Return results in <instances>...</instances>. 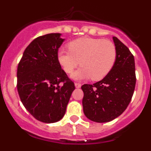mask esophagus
Instances as JSON below:
<instances>
[{
	"label": "esophagus",
	"mask_w": 151,
	"mask_h": 151,
	"mask_svg": "<svg viewBox=\"0 0 151 151\" xmlns=\"http://www.w3.org/2000/svg\"><path fill=\"white\" fill-rule=\"evenodd\" d=\"M75 86H76V88H81L82 85L79 83H75Z\"/></svg>",
	"instance_id": "1"
}]
</instances>
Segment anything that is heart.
<instances>
[{"instance_id":"b5f03b06","label":"heart","mask_w":151,"mask_h":151,"mask_svg":"<svg viewBox=\"0 0 151 151\" xmlns=\"http://www.w3.org/2000/svg\"><path fill=\"white\" fill-rule=\"evenodd\" d=\"M69 50H59L57 61L67 74H71L79 65L82 67L73 73L74 79L91 77L97 81L111 71L116 60V47L109 40L81 38L69 42Z\"/></svg>"}]
</instances>
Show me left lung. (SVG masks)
I'll return each mask as SVG.
<instances>
[{
    "label": "left lung",
    "mask_w": 151,
    "mask_h": 151,
    "mask_svg": "<svg viewBox=\"0 0 151 151\" xmlns=\"http://www.w3.org/2000/svg\"><path fill=\"white\" fill-rule=\"evenodd\" d=\"M116 63L104 78L93 85L82 86L85 116L96 122H107L120 116L129 104L136 83L134 56L116 37Z\"/></svg>",
    "instance_id": "obj_1"
}]
</instances>
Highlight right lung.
<instances>
[{"mask_svg": "<svg viewBox=\"0 0 151 151\" xmlns=\"http://www.w3.org/2000/svg\"><path fill=\"white\" fill-rule=\"evenodd\" d=\"M50 33L33 40L24 51L17 68V91L32 116L45 123L63 117L75 85L57 61L63 38Z\"/></svg>", "mask_w": 151, "mask_h": 151, "instance_id": "1", "label": "right lung"}]
</instances>
